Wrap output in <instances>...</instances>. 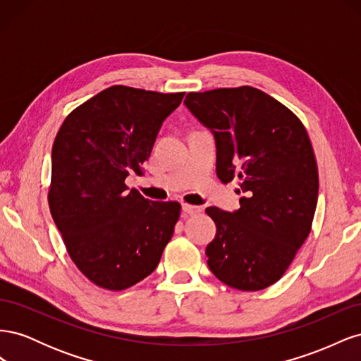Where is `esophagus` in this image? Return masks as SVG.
Returning a JSON list of instances; mask_svg holds the SVG:
<instances>
[{"instance_id":"34e87169","label":"esophagus","mask_w":361,"mask_h":361,"mask_svg":"<svg viewBox=\"0 0 361 361\" xmlns=\"http://www.w3.org/2000/svg\"><path fill=\"white\" fill-rule=\"evenodd\" d=\"M182 211H183V214H188V215H195V214L202 212L199 206H192V204H187V203L182 204Z\"/></svg>"}]
</instances>
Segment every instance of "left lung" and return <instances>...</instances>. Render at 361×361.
Wrapping results in <instances>:
<instances>
[{
	"label": "left lung",
	"mask_w": 361,
	"mask_h": 361,
	"mask_svg": "<svg viewBox=\"0 0 361 361\" xmlns=\"http://www.w3.org/2000/svg\"><path fill=\"white\" fill-rule=\"evenodd\" d=\"M185 106L211 130L216 176L238 180L241 207L206 214L216 233L207 267L227 286L260 290L274 285L310 233L318 203V167L300 118L255 87L188 93Z\"/></svg>",
	"instance_id": "8db88e82"
}]
</instances>
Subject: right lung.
I'll return each instance as SVG.
<instances>
[{"label": "right lung", "instance_id": "add662e5", "mask_svg": "<svg viewBox=\"0 0 361 361\" xmlns=\"http://www.w3.org/2000/svg\"><path fill=\"white\" fill-rule=\"evenodd\" d=\"M183 94L113 85L73 110L54 141L51 214L75 265L97 286L122 290L146 279L173 236L180 204L145 199L125 180L143 174Z\"/></svg>", "mask_w": 361, "mask_h": 361}]
</instances>
